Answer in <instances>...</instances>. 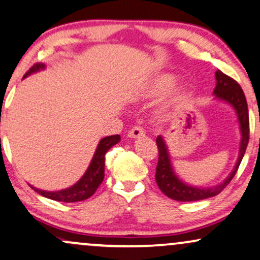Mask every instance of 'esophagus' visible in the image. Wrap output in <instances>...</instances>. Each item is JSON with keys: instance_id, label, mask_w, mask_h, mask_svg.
<instances>
[{"instance_id": "obj_1", "label": "esophagus", "mask_w": 260, "mask_h": 260, "mask_svg": "<svg viewBox=\"0 0 260 260\" xmlns=\"http://www.w3.org/2000/svg\"><path fill=\"white\" fill-rule=\"evenodd\" d=\"M143 136H145V131H144V128L142 126H136L128 131V137H129V138H139V137Z\"/></svg>"}]
</instances>
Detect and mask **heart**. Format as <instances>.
<instances>
[{
  "label": "heart",
  "instance_id": "heart-1",
  "mask_svg": "<svg viewBox=\"0 0 260 260\" xmlns=\"http://www.w3.org/2000/svg\"><path fill=\"white\" fill-rule=\"evenodd\" d=\"M174 79L170 75H165V76H161L158 77V79H156L154 82L151 83V86H150V92L151 93H161L166 90L167 88H170V86L172 83H173Z\"/></svg>",
  "mask_w": 260,
  "mask_h": 260
}]
</instances>
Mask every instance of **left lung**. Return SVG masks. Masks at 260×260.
Masks as SVG:
<instances>
[{"instance_id": "left-lung-1", "label": "left lung", "mask_w": 260, "mask_h": 260, "mask_svg": "<svg viewBox=\"0 0 260 260\" xmlns=\"http://www.w3.org/2000/svg\"><path fill=\"white\" fill-rule=\"evenodd\" d=\"M215 79H217V86H215L213 92L215 96L221 100H225V102L233 105L237 112V117H239L241 134H242L239 160H237L235 168L231 172L230 176L223 183L219 184V185L213 187H206V189L205 187L190 186L187 184L183 183L174 174L173 168L171 166L170 155H168L164 139H162V137H157L156 138V145H157L158 149V162L157 166H156L155 179L161 191L166 196H168L172 200H176V201H199V200L213 198V196L220 193L236 174L247 149V144H248L249 139V116L245 93H243L241 86L235 80L231 79L228 75L223 74L220 70H218L215 73Z\"/></svg>"}]
</instances>
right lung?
Returning <instances> with one entry per match:
<instances>
[{
  "instance_id": "add662e5",
  "label": "right lung",
  "mask_w": 260,
  "mask_h": 260,
  "mask_svg": "<svg viewBox=\"0 0 260 260\" xmlns=\"http://www.w3.org/2000/svg\"><path fill=\"white\" fill-rule=\"evenodd\" d=\"M45 68L43 64H35L26 71L24 77L27 75L39 71L40 69ZM121 140V137L116 134V136H109L105 137L100 140L98 144V148L95 150V154L93 156L92 162H90L88 170H87L84 176L77 181L75 185H73L69 189L60 190V191H43V190H39L36 187H32L36 192L40 195L45 196L47 199L54 200V201L60 202H77L87 200L93 195L98 189V186L102 184L103 179H104V166H105V154Z\"/></svg>"
}]
</instances>
